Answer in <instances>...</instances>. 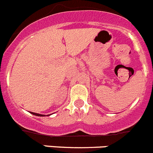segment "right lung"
Returning <instances> with one entry per match:
<instances>
[{
    "instance_id": "1",
    "label": "right lung",
    "mask_w": 153,
    "mask_h": 153,
    "mask_svg": "<svg viewBox=\"0 0 153 153\" xmlns=\"http://www.w3.org/2000/svg\"><path fill=\"white\" fill-rule=\"evenodd\" d=\"M30 113L33 115H34V116H46L45 115H43V114H39V113H33V112H30ZM47 116H50V115H47Z\"/></svg>"
}]
</instances>
